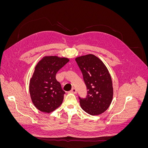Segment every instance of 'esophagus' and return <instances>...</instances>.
<instances>
[{
    "instance_id": "1",
    "label": "esophagus",
    "mask_w": 148,
    "mask_h": 148,
    "mask_svg": "<svg viewBox=\"0 0 148 148\" xmlns=\"http://www.w3.org/2000/svg\"><path fill=\"white\" fill-rule=\"evenodd\" d=\"M70 92H71V93H73V94H77V89L75 88H73L72 89H71V90L70 91Z\"/></svg>"
}]
</instances>
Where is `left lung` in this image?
Instances as JSON below:
<instances>
[{"mask_svg": "<svg viewBox=\"0 0 148 148\" xmlns=\"http://www.w3.org/2000/svg\"><path fill=\"white\" fill-rule=\"evenodd\" d=\"M75 60L88 90L85 98L78 96L80 106L89 114L99 115L109 108L113 97L109 71L99 58L92 54L77 57Z\"/></svg>", "mask_w": 148, "mask_h": 148, "instance_id": "8db88e82", "label": "left lung"}]
</instances>
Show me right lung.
<instances>
[{"label":"right lung","instance_id":"add662e5","mask_svg":"<svg viewBox=\"0 0 148 148\" xmlns=\"http://www.w3.org/2000/svg\"><path fill=\"white\" fill-rule=\"evenodd\" d=\"M69 60L56 56L46 57L35 68L29 83V93L34 105L40 111L49 113L62 103L65 93L56 75Z\"/></svg>","mask_w":148,"mask_h":148}]
</instances>
